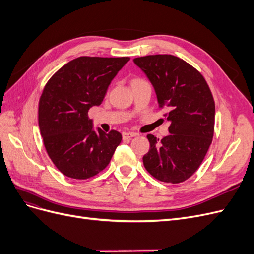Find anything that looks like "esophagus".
Returning <instances> with one entry per match:
<instances>
[{
    "label": "esophagus",
    "instance_id": "34e87169",
    "mask_svg": "<svg viewBox=\"0 0 254 254\" xmlns=\"http://www.w3.org/2000/svg\"><path fill=\"white\" fill-rule=\"evenodd\" d=\"M135 135H136V133H133V132H124L123 133V140L131 139V137H133Z\"/></svg>",
    "mask_w": 254,
    "mask_h": 254
}]
</instances>
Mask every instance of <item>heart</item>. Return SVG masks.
Listing matches in <instances>:
<instances>
[{"mask_svg": "<svg viewBox=\"0 0 254 254\" xmlns=\"http://www.w3.org/2000/svg\"><path fill=\"white\" fill-rule=\"evenodd\" d=\"M143 81H146V80H144L143 78H135V79L132 80V83H135V82H143Z\"/></svg>", "mask_w": 254, "mask_h": 254, "instance_id": "b5f03b06", "label": "heart"}]
</instances>
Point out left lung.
Segmentation results:
<instances>
[{
  "label": "left lung",
  "instance_id": "8db88e82",
  "mask_svg": "<svg viewBox=\"0 0 254 254\" xmlns=\"http://www.w3.org/2000/svg\"><path fill=\"white\" fill-rule=\"evenodd\" d=\"M156 90L159 109L171 122V134L158 139L148 134L150 149L143 157L152 177L181 183L201 165L213 141L215 102L209 84L198 70L173 55L134 58Z\"/></svg>",
  "mask_w": 254,
  "mask_h": 254
}]
</instances>
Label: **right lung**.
<instances>
[{
    "label": "right lung",
    "mask_w": 254,
    "mask_h": 254,
    "mask_svg": "<svg viewBox=\"0 0 254 254\" xmlns=\"http://www.w3.org/2000/svg\"><path fill=\"white\" fill-rule=\"evenodd\" d=\"M129 59L81 56L60 67L44 86L38 108L43 144L54 165L68 178L84 180L99 174L120 145L117 130L93 131L88 112L102 104Z\"/></svg>",
    "instance_id": "right-lung-1"
}]
</instances>
